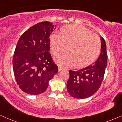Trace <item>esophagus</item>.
Masks as SVG:
<instances>
[{"label":"esophagus","instance_id":"34e87169","mask_svg":"<svg viewBox=\"0 0 122 122\" xmlns=\"http://www.w3.org/2000/svg\"><path fill=\"white\" fill-rule=\"evenodd\" d=\"M64 69V68H62V67H61V66H58V71H61V70H63Z\"/></svg>","mask_w":122,"mask_h":122}]
</instances>
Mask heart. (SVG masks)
Listing matches in <instances>:
<instances>
[{
    "label": "heart",
    "mask_w": 122,
    "mask_h": 122,
    "mask_svg": "<svg viewBox=\"0 0 122 122\" xmlns=\"http://www.w3.org/2000/svg\"><path fill=\"white\" fill-rule=\"evenodd\" d=\"M51 50L55 56L65 52L68 53L58 58V64L64 66L84 67L92 64L98 58L101 50L100 38L88 29L78 25L63 27L59 34L51 37Z\"/></svg>",
    "instance_id": "heart-1"
}]
</instances>
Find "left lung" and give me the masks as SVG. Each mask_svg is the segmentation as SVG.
Masks as SVG:
<instances>
[{"label":"left lung","instance_id":"obj_1","mask_svg":"<svg viewBox=\"0 0 122 122\" xmlns=\"http://www.w3.org/2000/svg\"><path fill=\"white\" fill-rule=\"evenodd\" d=\"M101 50L98 59L87 67L78 71L69 70L66 87L68 93L76 98H86L96 93L102 82L107 65L105 41L101 38Z\"/></svg>","mask_w":122,"mask_h":122}]
</instances>
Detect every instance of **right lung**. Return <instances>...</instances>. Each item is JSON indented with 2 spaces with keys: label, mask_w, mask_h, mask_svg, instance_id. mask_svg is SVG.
I'll return each mask as SVG.
<instances>
[{
  "label": "right lung",
  "mask_w": 122,
  "mask_h": 122,
  "mask_svg": "<svg viewBox=\"0 0 122 122\" xmlns=\"http://www.w3.org/2000/svg\"><path fill=\"white\" fill-rule=\"evenodd\" d=\"M55 26L44 21L24 32L14 52L13 69L20 89L30 95L45 92L48 81L58 72L50 50V35Z\"/></svg>",
  "instance_id": "1"
}]
</instances>
